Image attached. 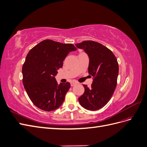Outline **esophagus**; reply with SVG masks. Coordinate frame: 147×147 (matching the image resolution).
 I'll use <instances>...</instances> for the list:
<instances>
[{"label": "esophagus", "mask_w": 147, "mask_h": 147, "mask_svg": "<svg viewBox=\"0 0 147 147\" xmlns=\"http://www.w3.org/2000/svg\"><path fill=\"white\" fill-rule=\"evenodd\" d=\"M76 84H77V82H72L70 83L71 86H75Z\"/></svg>", "instance_id": "34e87169"}]
</instances>
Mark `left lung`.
<instances>
[{"label":"left lung","instance_id":"obj_1","mask_svg":"<svg viewBox=\"0 0 147 147\" xmlns=\"http://www.w3.org/2000/svg\"><path fill=\"white\" fill-rule=\"evenodd\" d=\"M75 46L88 55V72L92 76L90 88L83 84L84 92L78 98L79 102L88 110H99L107 104L116 88L119 72L117 59L109 49L99 43L88 40Z\"/></svg>","mask_w":147,"mask_h":147}]
</instances>
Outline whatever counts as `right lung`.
I'll use <instances>...</instances> for the list:
<instances>
[{"label": "right lung", "instance_id": "right-lung-1", "mask_svg": "<svg viewBox=\"0 0 147 147\" xmlns=\"http://www.w3.org/2000/svg\"><path fill=\"white\" fill-rule=\"evenodd\" d=\"M76 50L72 44L45 40L28 53L22 69L23 83L30 99L38 108L51 112L63 104L70 84H58L55 77L65 57Z\"/></svg>", "mask_w": 147, "mask_h": 147}]
</instances>
